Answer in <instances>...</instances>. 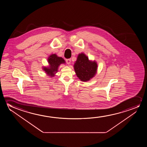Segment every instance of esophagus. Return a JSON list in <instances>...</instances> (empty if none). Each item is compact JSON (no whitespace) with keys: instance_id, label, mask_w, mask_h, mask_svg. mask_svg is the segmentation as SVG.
<instances>
[{"instance_id":"esophagus-1","label":"esophagus","mask_w":147,"mask_h":147,"mask_svg":"<svg viewBox=\"0 0 147 147\" xmlns=\"http://www.w3.org/2000/svg\"><path fill=\"white\" fill-rule=\"evenodd\" d=\"M71 59H66V62L67 64H70L71 63Z\"/></svg>"}]
</instances>
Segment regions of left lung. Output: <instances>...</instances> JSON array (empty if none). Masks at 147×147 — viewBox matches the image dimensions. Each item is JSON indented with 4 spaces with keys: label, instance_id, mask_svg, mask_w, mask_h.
<instances>
[{
    "label": "left lung",
    "instance_id": "1",
    "mask_svg": "<svg viewBox=\"0 0 147 147\" xmlns=\"http://www.w3.org/2000/svg\"><path fill=\"white\" fill-rule=\"evenodd\" d=\"M74 67L79 78L82 81H87L94 76L97 65L95 62L89 61L88 57L81 53L77 57Z\"/></svg>",
    "mask_w": 147,
    "mask_h": 147
}]
</instances>
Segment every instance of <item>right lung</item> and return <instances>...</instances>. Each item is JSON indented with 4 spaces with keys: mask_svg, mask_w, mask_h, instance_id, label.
Masks as SVG:
<instances>
[{
    "mask_svg": "<svg viewBox=\"0 0 147 147\" xmlns=\"http://www.w3.org/2000/svg\"><path fill=\"white\" fill-rule=\"evenodd\" d=\"M48 62L50 66L48 68L45 67L44 68L47 74L49 75L51 77L54 76V74L56 73L58 66L62 63H65V61L61 57H59L56 54H53L49 57Z\"/></svg>",
    "mask_w": 147,
    "mask_h": 147,
    "instance_id": "right-lung-1",
    "label": "right lung"
}]
</instances>
